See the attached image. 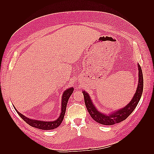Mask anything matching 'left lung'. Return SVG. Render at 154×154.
Returning a JSON list of instances; mask_svg holds the SVG:
<instances>
[{
  "instance_id": "left-lung-1",
  "label": "left lung",
  "mask_w": 154,
  "mask_h": 154,
  "mask_svg": "<svg viewBox=\"0 0 154 154\" xmlns=\"http://www.w3.org/2000/svg\"><path fill=\"white\" fill-rule=\"evenodd\" d=\"M138 84L134 95L131 101L126 106L119 110H117L116 111H114V112L109 114H106L99 112L96 109V107L94 106L89 94L85 91H83L82 93L84 96L85 103L87 109L91 116L92 117V119L94 121H96L99 124H103V125H113V124L119 123L126 119L130 115V114L133 112L136 106L138 105L140 98H141L143 87V79L142 69L139 64H138Z\"/></svg>"
}]
</instances>
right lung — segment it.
I'll return each mask as SVG.
<instances>
[{"mask_svg":"<svg viewBox=\"0 0 154 154\" xmlns=\"http://www.w3.org/2000/svg\"><path fill=\"white\" fill-rule=\"evenodd\" d=\"M73 87H71L69 88L67 90H65L63 92L61 98V112L60 116L57 118V119L54 121H42L29 119V118L23 115L22 114L20 113L16 109V108L14 106V107L16 112L18 114V115L30 126L41 130H53L54 128H56L60 126L61 123L62 122V120H63L68 100L70 96L71 95L72 93H73Z\"/></svg>","mask_w":154,"mask_h":154,"instance_id":"right-lung-1","label":"right lung"}]
</instances>
